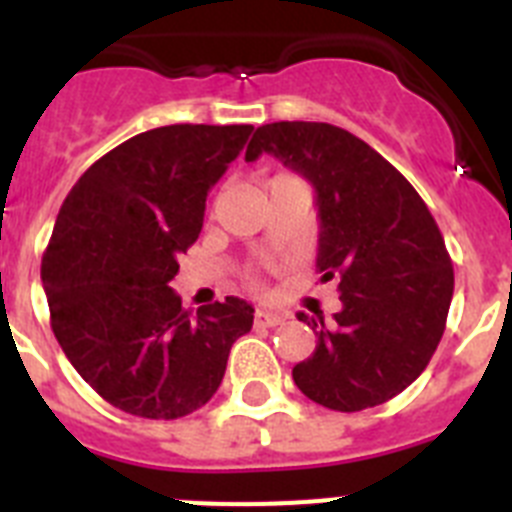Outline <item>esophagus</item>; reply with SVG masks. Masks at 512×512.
<instances>
[{
    "label": "esophagus",
    "instance_id": "34e87169",
    "mask_svg": "<svg viewBox=\"0 0 512 512\" xmlns=\"http://www.w3.org/2000/svg\"><path fill=\"white\" fill-rule=\"evenodd\" d=\"M253 321H256V326H266V329H272V326H282V323H285V316H282V313H277V310L259 308L256 310V316H253Z\"/></svg>",
    "mask_w": 512,
    "mask_h": 512
}]
</instances>
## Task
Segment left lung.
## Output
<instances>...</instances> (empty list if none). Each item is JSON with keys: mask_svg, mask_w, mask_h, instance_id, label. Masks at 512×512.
<instances>
[{"mask_svg": "<svg viewBox=\"0 0 512 512\" xmlns=\"http://www.w3.org/2000/svg\"><path fill=\"white\" fill-rule=\"evenodd\" d=\"M274 155L316 191V266L339 279L334 321L298 318L318 342L292 368L295 386L334 412H362L393 399L427 368L445 331L453 264L414 186L347 129L277 121L256 129L253 163Z\"/></svg>", "mask_w": 512, "mask_h": 512, "instance_id": "left-lung-1", "label": "left lung"}]
</instances>
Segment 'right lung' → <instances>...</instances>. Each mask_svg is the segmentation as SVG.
<instances>
[{"mask_svg":"<svg viewBox=\"0 0 512 512\" xmlns=\"http://www.w3.org/2000/svg\"><path fill=\"white\" fill-rule=\"evenodd\" d=\"M253 126L173 124L126 139L82 173L56 217L41 279L74 370L121 412L178 419L220 388L253 326L240 298L191 316L170 287L199 238L207 194Z\"/></svg>","mask_w":512,"mask_h":512,"instance_id":"obj_1","label":"right lung"}]
</instances>
